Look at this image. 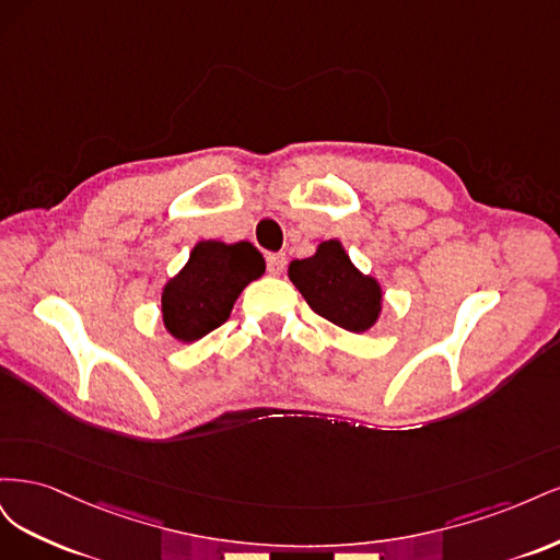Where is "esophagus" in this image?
<instances>
[{
  "instance_id": "34e87169",
  "label": "esophagus",
  "mask_w": 560,
  "mask_h": 560,
  "mask_svg": "<svg viewBox=\"0 0 560 560\" xmlns=\"http://www.w3.org/2000/svg\"><path fill=\"white\" fill-rule=\"evenodd\" d=\"M284 266H287L284 254H268V257H266V268H268L270 276H280Z\"/></svg>"
}]
</instances>
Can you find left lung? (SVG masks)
<instances>
[{
    "instance_id": "8db88e82",
    "label": "left lung",
    "mask_w": 560,
    "mask_h": 560,
    "mask_svg": "<svg viewBox=\"0 0 560 560\" xmlns=\"http://www.w3.org/2000/svg\"><path fill=\"white\" fill-rule=\"evenodd\" d=\"M290 280L308 306L348 331H366L381 313V287L352 266L338 241H327L308 259L290 264Z\"/></svg>"
}]
</instances>
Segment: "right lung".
I'll return each instance as SVG.
<instances>
[{"mask_svg":"<svg viewBox=\"0 0 560 560\" xmlns=\"http://www.w3.org/2000/svg\"><path fill=\"white\" fill-rule=\"evenodd\" d=\"M266 261L252 243H198L179 276L165 284L163 322L177 341H198L222 327L245 284L264 276Z\"/></svg>","mask_w":560,"mask_h":560,"instance_id":"obj_1","label":"right lung"}]
</instances>
